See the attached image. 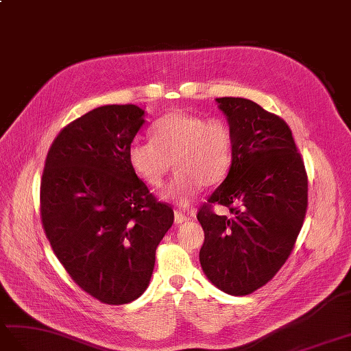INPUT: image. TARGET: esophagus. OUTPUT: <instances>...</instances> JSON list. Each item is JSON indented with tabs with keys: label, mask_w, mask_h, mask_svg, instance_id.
Here are the masks:
<instances>
[{
	"label": "esophagus",
	"mask_w": 351,
	"mask_h": 351,
	"mask_svg": "<svg viewBox=\"0 0 351 351\" xmlns=\"http://www.w3.org/2000/svg\"><path fill=\"white\" fill-rule=\"evenodd\" d=\"M186 220H189V216L184 215V213H182V211H178V210L174 211V221L177 225L183 223V221H186Z\"/></svg>",
	"instance_id": "esophagus-1"
}]
</instances>
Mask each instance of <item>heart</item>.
<instances>
[{
  "instance_id": "b5f03b06",
  "label": "heart",
  "mask_w": 351,
  "mask_h": 351,
  "mask_svg": "<svg viewBox=\"0 0 351 351\" xmlns=\"http://www.w3.org/2000/svg\"><path fill=\"white\" fill-rule=\"evenodd\" d=\"M153 141L134 140L128 162L150 187H162L171 168L177 176L162 198L187 205L202 186L219 184L232 164L234 138L226 121L171 111L153 125Z\"/></svg>"
}]
</instances>
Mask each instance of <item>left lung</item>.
Wrapping results in <instances>:
<instances>
[{"instance_id": "left-lung-1", "label": "left lung", "mask_w": 351, "mask_h": 351, "mask_svg": "<svg viewBox=\"0 0 351 351\" xmlns=\"http://www.w3.org/2000/svg\"><path fill=\"white\" fill-rule=\"evenodd\" d=\"M234 150L229 173L199 208V262L217 289L250 295L274 277L292 253L308 205V178L283 119L245 98H217ZM215 203L230 208L219 217Z\"/></svg>"}]
</instances>
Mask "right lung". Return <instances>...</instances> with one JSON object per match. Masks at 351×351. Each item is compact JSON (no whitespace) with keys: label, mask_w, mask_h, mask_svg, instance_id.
I'll return each mask as SVG.
<instances>
[{"label":"right lung","mask_w":351,"mask_h":351,"mask_svg":"<svg viewBox=\"0 0 351 351\" xmlns=\"http://www.w3.org/2000/svg\"><path fill=\"white\" fill-rule=\"evenodd\" d=\"M143 123L134 104L93 108L58 134L43 169L40 215L52 250L77 286L108 305L144 293L174 221L128 162Z\"/></svg>","instance_id":"1"}]
</instances>
